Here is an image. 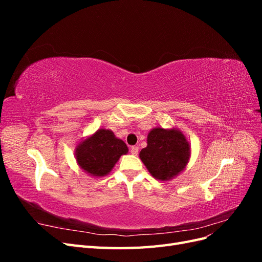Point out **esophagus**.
I'll list each match as a JSON object with an SVG mask.
<instances>
[{"label":"esophagus","mask_w":262,"mask_h":262,"mask_svg":"<svg viewBox=\"0 0 262 262\" xmlns=\"http://www.w3.org/2000/svg\"><path fill=\"white\" fill-rule=\"evenodd\" d=\"M130 152H131L132 155H138V153H139V147H138V146H132L131 149H130Z\"/></svg>","instance_id":"1"}]
</instances>
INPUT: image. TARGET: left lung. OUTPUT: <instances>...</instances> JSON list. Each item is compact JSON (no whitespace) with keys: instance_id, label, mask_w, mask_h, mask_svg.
Returning <instances> with one entry per match:
<instances>
[{"instance_id":"1","label":"left lung","mask_w":262,"mask_h":262,"mask_svg":"<svg viewBox=\"0 0 262 262\" xmlns=\"http://www.w3.org/2000/svg\"><path fill=\"white\" fill-rule=\"evenodd\" d=\"M191 155L186 136L178 128L156 126L147 134V146L142 148L140 160L155 179L169 181L184 171Z\"/></svg>"}]
</instances>
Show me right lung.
Returning a JSON list of instances; mask_svg holds the SVG:
<instances>
[{
    "mask_svg": "<svg viewBox=\"0 0 262 262\" xmlns=\"http://www.w3.org/2000/svg\"><path fill=\"white\" fill-rule=\"evenodd\" d=\"M128 146L109 129H98L83 138L75 146L74 155L80 168L95 178L104 177L113 170L122 155L128 153Z\"/></svg>",
    "mask_w": 262,
    "mask_h": 262,
    "instance_id": "add662e5",
    "label": "right lung"
}]
</instances>
